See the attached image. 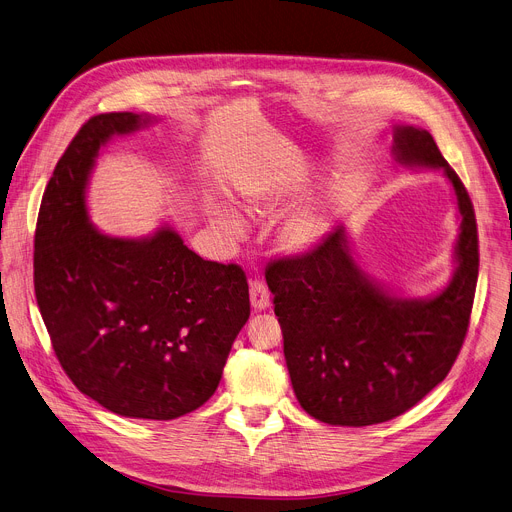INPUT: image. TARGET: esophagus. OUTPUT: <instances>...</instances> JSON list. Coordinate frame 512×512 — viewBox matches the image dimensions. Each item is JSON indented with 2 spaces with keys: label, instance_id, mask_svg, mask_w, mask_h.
<instances>
[{
  "label": "esophagus",
  "instance_id": "34e87169",
  "mask_svg": "<svg viewBox=\"0 0 512 512\" xmlns=\"http://www.w3.org/2000/svg\"><path fill=\"white\" fill-rule=\"evenodd\" d=\"M249 296H251V304L255 311H265L267 306L271 304V298H269V290L263 282L259 280H251V286H249Z\"/></svg>",
  "mask_w": 512,
  "mask_h": 512
}]
</instances>
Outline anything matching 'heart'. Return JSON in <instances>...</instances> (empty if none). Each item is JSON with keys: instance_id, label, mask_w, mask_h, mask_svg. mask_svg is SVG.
I'll list each match as a JSON object with an SVG mask.
<instances>
[{"instance_id": "heart-1", "label": "heart", "mask_w": 512, "mask_h": 512, "mask_svg": "<svg viewBox=\"0 0 512 512\" xmlns=\"http://www.w3.org/2000/svg\"><path fill=\"white\" fill-rule=\"evenodd\" d=\"M218 222L232 236H241L243 230H245L243 220L238 218L234 212L226 210V208L218 210ZM317 232H319V222L311 216H306V218H302V220H298L290 226V230L286 232V243L294 249H304V247H309V245L315 243Z\"/></svg>"}]
</instances>
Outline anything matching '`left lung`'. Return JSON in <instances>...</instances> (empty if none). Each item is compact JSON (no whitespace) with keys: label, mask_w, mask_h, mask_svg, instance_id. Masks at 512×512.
<instances>
[{"label":"left lung","mask_w":512,"mask_h":512,"mask_svg":"<svg viewBox=\"0 0 512 512\" xmlns=\"http://www.w3.org/2000/svg\"><path fill=\"white\" fill-rule=\"evenodd\" d=\"M393 154L445 170L453 183L461 232L445 290L428 300L389 296L354 263L344 226L265 269L296 399L331 426L381 424L412 410L445 381L469 327L480 269L469 193L426 129L397 125Z\"/></svg>","instance_id":"left-lung-1"}]
</instances>
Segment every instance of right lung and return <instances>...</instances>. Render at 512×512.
<instances>
[{
  "label": "right lung",
  "mask_w": 512,
  "mask_h": 512,
  "mask_svg": "<svg viewBox=\"0 0 512 512\" xmlns=\"http://www.w3.org/2000/svg\"><path fill=\"white\" fill-rule=\"evenodd\" d=\"M148 121L100 113L65 148L34 232V294L55 356L84 395L125 418L175 420L218 389L251 302L241 265L201 259L175 230L133 241L88 222L100 146Z\"/></svg>",
  "instance_id": "1"
}]
</instances>
